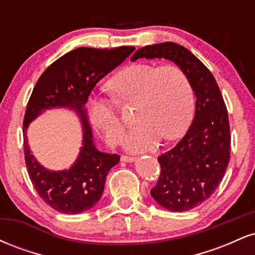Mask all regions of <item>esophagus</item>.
I'll use <instances>...</instances> for the list:
<instances>
[{
    "label": "esophagus",
    "instance_id": "obj_1",
    "mask_svg": "<svg viewBox=\"0 0 255 255\" xmlns=\"http://www.w3.org/2000/svg\"><path fill=\"white\" fill-rule=\"evenodd\" d=\"M121 159L124 160V162H134V160H135V157L127 156V154H122Z\"/></svg>",
    "mask_w": 255,
    "mask_h": 255
}]
</instances>
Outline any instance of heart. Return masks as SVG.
<instances>
[{"instance_id": "b5f03b06", "label": "heart", "mask_w": 255, "mask_h": 255, "mask_svg": "<svg viewBox=\"0 0 255 255\" xmlns=\"http://www.w3.org/2000/svg\"><path fill=\"white\" fill-rule=\"evenodd\" d=\"M108 89L119 103H137L135 120L139 125L126 135L127 150H148L160 137L178 139L192 124L194 89L178 66L130 64L110 79ZM87 113L108 145L121 141L125 127L114 102L93 96L87 102Z\"/></svg>"}]
</instances>
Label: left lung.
I'll return each instance as SVG.
<instances>
[{"label": "left lung", "instance_id": "left-lung-1", "mask_svg": "<svg viewBox=\"0 0 255 255\" xmlns=\"http://www.w3.org/2000/svg\"><path fill=\"white\" fill-rule=\"evenodd\" d=\"M165 58L182 68L191 80L195 116L175 147L158 157L160 175L151 195L160 206L188 211L207 200L223 180L230 159V126L224 99L212 73L188 49L165 42L146 45L131 56Z\"/></svg>", "mask_w": 255, "mask_h": 255}]
</instances>
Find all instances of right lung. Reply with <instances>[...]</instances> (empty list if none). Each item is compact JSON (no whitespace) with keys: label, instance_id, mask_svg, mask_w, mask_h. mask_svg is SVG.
Listing matches in <instances>:
<instances>
[{"label":"right lung","instance_id":"right-lung-1","mask_svg":"<svg viewBox=\"0 0 255 255\" xmlns=\"http://www.w3.org/2000/svg\"><path fill=\"white\" fill-rule=\"evenodd\" d=\"M135 50L134 46L115 49L78 48L51 63L38 79L24 118V153L28 176L45 204L61 213L77 215L95 206L104 191L108 172L120 156L101 152L93 142L87 121L86 104L91 91L105 75ZM68 107L79 115L83 125V147L68 171L50 172L30 153L25 129L44 110Z\"/></svg>","mask_w":255,"mask_h":255}]
</instances>
